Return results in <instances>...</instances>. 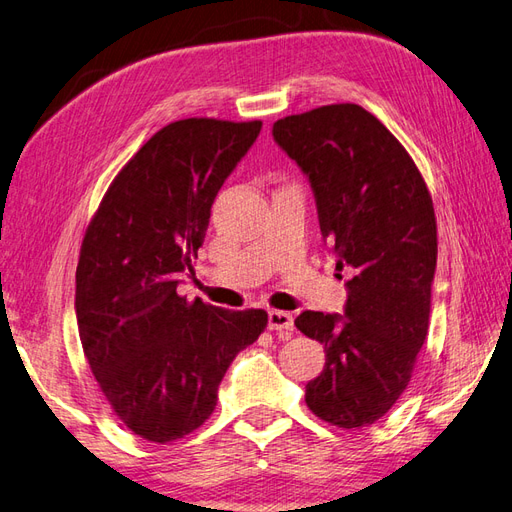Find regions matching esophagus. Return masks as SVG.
<instances>
[{
    "label": "esophagus",
    "mask_w": 512,
    "mask_h": 512,
    "mask_svg": "<svg viewBox=\"0 0 512 512\" xmlns=\"http://www.w3.org/2000/svg\"><path fill=\"white\" fill-rule=\"evenodd\" d=\"M268 329L270 331H279L287 333L294 329V318L287 311H268Z\"/></svg>",
    "instance_id": "1"
}]
</instances>
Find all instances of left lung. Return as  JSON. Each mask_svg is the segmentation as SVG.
I'll return each mask as SVG.
<instances>
[{
  "mask_svg": "<svg viewBox=\"0 0 512 512\" xmlns=\"http://www.w3.org/2000/svg\"><path fill=\"white\" fill-rule=\"evenodd\" d=\"M272 138L309 179L337 268H350L344 313L303 311L296 329L326 350L305 402L324 422L381 419L411 381L428 333L437 222L417 166L374 114L335 103L272 125Z\"/></svg>",
  "mask_w": 512,
  "mask_h": 512,
  "instance_id": "8db88e82",
  "label": "left lung"
}]
</instances>
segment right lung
<instances>
[{"label":"right lung","mask_w":512,"mask_h":512,"mask_svg":"<svg viewBox=\"0 0 512 512\" xmlns=\"http://www.w3.org/2000/svg\"><path fill=\"white\" fill-rule=\"evenodd\" d=\"M259 131L261 121L216 119L162 127L116 175L86 229L75 272L84 355L114 413L147 441L199 428L231 361L268 324L264 309L177 294L218 190Z\"/></svg>","instance_id":"obj_1"}]
</instances>
